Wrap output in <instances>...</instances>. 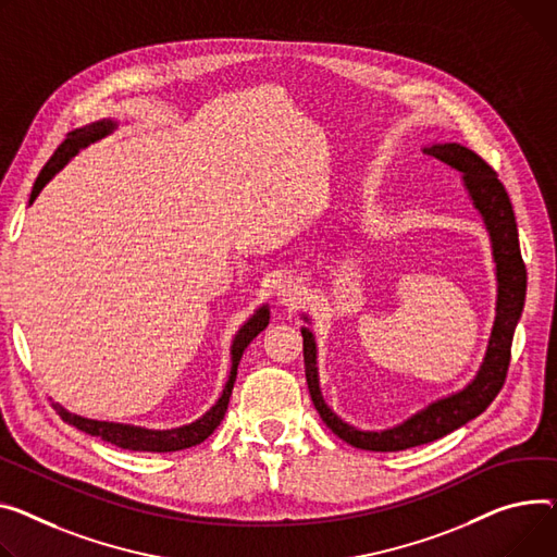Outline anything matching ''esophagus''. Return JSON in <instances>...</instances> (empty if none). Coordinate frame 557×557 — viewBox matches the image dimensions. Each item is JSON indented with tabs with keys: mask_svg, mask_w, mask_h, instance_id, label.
Returning <instances> with one entry per match:
<instances>
[{
	"mask_svg": "<svg viewBox=\"0 0 557 557\" xmlns=\"http://www.w3.org/2000/svg\"><path fill=\"white\" fill-rule=\"evenodd\" d=\"M302 298V286L298 280H282L277 284V300L282 305H298Z\"/></svg>",
	"mask_w": 557,
	"mask_h": 557,
	"instance_id": "34e87169",
	"label": "esophagus"
}]
</instances>
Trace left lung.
I'll return each instance as SVG.
<instances>
[{
    "instance_id": "left-lung-1",
    "label": "left lung",
    "mask_w": 557,
    "mask_h": 557,
    "mask_svg": "<svg viewBox=\"0 0 557 557\" xmlns=\"http://www.w3.org/2000/svg\"><path fill=\"white\" fill-rule=\"evenodd\" d=\"M425 154L463 172V183L474 201V208L486 221L491 239H493L495 262H497V282H499L497 318H495L486 360L481 364L476 379L463 392L432 403L428 410L419 412L403 425L385 432L356 430L329 410L318 385L313 333L309 329H302L305 374H307L311 400L315 405L320 419L326 423V428L333 434L347 441L349 446L369 450V453H398L414 446H423V443L446 436L453 430L466 425L468 421H472L474 417L484 412L506 383L512 333H515L517 320L522 315L524 298H527V267L520 250V237H517L515 212L497 172L479 154H474L472 150H468V147L459 143L425 147Z\"/></svg>"
}]
</instances>
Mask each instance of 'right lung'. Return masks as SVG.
Listing matches in <instances>:
<instances>
[{
    "mask_svg": "<svg viewBox=\"0 0 557 557\" xmlns=\"http://www.w3.org/2000/svg\"><path fill=\"white\" fill-rule=\"evenodd\" d=\"M111 127H114V123L102 121V123H94L89 127H83V129L66 134V138L60 143V147L53 152V157L42 168V172L37 174L33 193H30V201H35V197L40 195V190L45 188L47 181L73 154H76L81 147L94 143L96 138H102L104 134L111 132ZM267 324H269V309L264 307V309H259L257 315H252L242 326V331L237 333V338L233 343V369H231V379L226 383V389H224V394H221V398L216 400L212 410L193 425L176 428V430H143V428H132V425H121V423H104V421L83 419V417H76V414L62 410L60 405H53V407L58 410V414L62 417V421L76 425L78 430H83L91 436H100L102 441L114 443V446L125 448V450H134V453H176V450L193 448V446H197V443L206 441L216 430L221 419H224V414L228 410L231 394H233V385H235V379H237V364L242 360V354L250 345V341L257 336V333L267 329Z\"/></svg>",
    "mask_w": 557,
    "mask_h": 557,
    "instance_id": "obj_1",
    "label": "right lung"
}]
</instances>
